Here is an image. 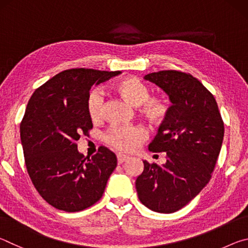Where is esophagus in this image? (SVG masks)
<instances>
[{
    "label": "esophagus",
    "mask_w": 248,
    "mask_h": 248,
    "mask_svg": "<svg viewBox=\"0 0 248 248\" xmlns=\"http://www.w3.org/2000/svg\"><path fill=\"white\" fill-rule=\"evenodd\" d=\"M129 158L128 155H124V154H117V161H118V164H123L124 161H127Z\"/></svg>",
    "instance_id": "34e87169"
}]
</instances>
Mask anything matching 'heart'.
<instances>
[{"instance_id": "obj_1", "label": "heart", "mask_w": 248, "mask_h": 248, "mask_svg": "<svg viewBox=\"0 0 248 248\" xmlns=\"http://www.w3.org/2000/svg\"><path fill=\"white\" fill-rule=\"evenodd\" d=\"M111 91L132 106H139L142 117L153 124H161L169 114V104L162 96H149L145 83L136 77H127L112 84ZM87 112L92 121L102 118L103 97L97 91L92 92L87 98ZM146 138V131L141 127H119L109 131L105 140L121 151H132Z\"/></svg>"}]
</instances>
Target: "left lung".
<instances>
[{
    "label": "left lung",
    "mask_w": 248,
    "mask_h": 248,
    "mask_svg": "<svg viewBox=\"0 0 248 248\" xmlns=\"http://www.w3.org/2000/svg\"><path fill=\"white\" fill-rule=\"evenodd\" d=\"M144 79L164 91L171 106L149 144L152 152H166V163L143 161L136 188L146 208L171 213L209 183L223 142L224 124L213 95L192 75L167 70L150 73Z\"/></svg>",
    "instance_id": "left-lung-1"
}]
</instances>
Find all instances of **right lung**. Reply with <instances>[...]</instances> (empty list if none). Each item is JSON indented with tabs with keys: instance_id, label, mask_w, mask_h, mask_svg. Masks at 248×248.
Listing matches in <instances>:
<instances>
[{
	"instance_id": "obj_1",
	"label": "right lung",
	"mask_w": 248,
	"mask_h": 248,
	"mask_svg": "<svg viewBox=\"0 0 248 248\" xmlns=\"http://www.w3.org/2000/svg\"><path fill=\"white\" fill-rule=\"evenodd\" d=\"M120 73L62 71L29 99L20 124L25 163L37 191L54 208L77 212L102 198L117 166L116 154L100 146L93 156L85 157L75 142L93 128L86 106L91 87Z\"/></svg>"
}]
</instances>
